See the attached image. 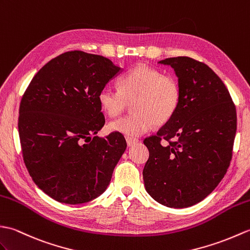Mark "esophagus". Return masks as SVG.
I'll use <instances>...</instances> for the list:
<instances>
[{
  "instance_id": "obj_1",
  "label": "esophagus",
  "mask_w": 250,
  "mask_h": 250,
  "mask_svg": "<svg viewBox=\"0 0 250 250\" xmlns=\"http://www.w3.org/2000/svg\"><path fill=\"white\" fill-rule=\"evenodd\" d=\"M126 142H127V146H135L136 143H138V140L134 139V138H126Z\"/></svg>"
}]
</instances>
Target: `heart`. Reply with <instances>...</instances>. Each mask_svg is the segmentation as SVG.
I'll return each mask as SVG.
<instances>
[{
    "mask_svg": "<svg viewBox=\"0 0 250 250\" xmlns=\"http://www.w3.org/2000/svg\"><path fill=\"white\" fill-rule=\"evenodd\" d=\"M97 98L104 112L111 118L123 112L134 102V112L111 122L109 129L136 138L147 132L154 124H166L174 115L181 101V86L173 76L138 65L122 77L120 91L104 86Z\"/></svg>",
    "mask_w": 250,
    "mask_h": 250,
    "instance_id": "1",
    "label": "heart"
}]
</instances>
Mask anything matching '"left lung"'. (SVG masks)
Instances as JSON below:
<instances>
[{
  "instance_id": "8db88e82",
  "label": "left lung",
  "mask_w": 250,
  "mask_h": 250,
  "mask_svg": "<svg viewBox=\"0 0 250 250\" xmlns=\"http://www.w3.org/2000/svg\"><path fill=\"white\" fill-rule=\"evenodd\" d=\"M158 63L174 69L181 101L157 135L143 141L149 152L144 186L165 207L188 208L207 198L228 170L236 132L235 106L224 82L204 63L188 57ZM163 139L169 143L162 145Z\"/></svg>"
}]
</instances>
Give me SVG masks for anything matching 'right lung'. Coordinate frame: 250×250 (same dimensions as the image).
I'll list each match as a JSON object with an SVG mask.
<instances>
[{
    "mask_svg": "<svg viewBox=\"0 0 250 250\" xmlns=\"http://www.w3.org/2000/svg\"><path fill=\"white\" fill-rule=\"evenodd\" d=\"M122 68L102 55L68 51L42 67L22 96L18 129L25 167L54 200L82 204L107 189L126 149L104 125L98 93Z\"/></svg>",
    "mask_w": 250,
    "mask_h": 250,
    "instance_id": "add662e5",
    "label": "right lung"
}]
</instances>
